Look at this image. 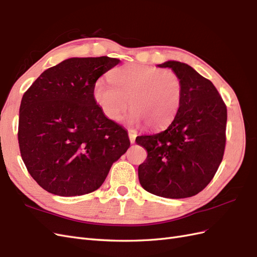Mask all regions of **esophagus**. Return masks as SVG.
Listing matches in <instances>:
<instances>
[{"instance_id": "34e87169", "label": "esophagus", "mask_w": 257, "mask_h": 257, "mask_svg": "<svg viewBox=\"0 0 257 257\" xmlns=\"http://www.w3.org/2000/svg\"><path fill=\"white\" fill-rule=\"evenodd\" d=\"M136 136H137V134L135 133L134 131H130V132H128V137H130V142H131V144H134V143H135Z\"/></svg>"}]
</instances>
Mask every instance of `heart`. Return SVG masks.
<instances>
[{"label":"heart","instance_id":"obj_1","mask_svg":"<svg viewBox=\"0 0 257 257\" xmlns=\"http://www.w3.org/2000/svg\"><path fill=\"white\" fill-rule=\"evenodd\" d=\"M109 80L98 79L93 97L108 119L120 121L131 106L130 121L153 130L173 121L181 104L182 80L173 71L142 64L113 69Z\"/></svg>","mask_w":257,"mask_h":257}]
</instances>
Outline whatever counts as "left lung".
<instances>
[{
	"label": "left lung",
	"mask_w": 257,
	"mask_h": 257,
	"mask_svg": "<svg viewBox=\"0 0 257 257\" xmlns=\"http://www.w3.org/2000/svg\"><path fill=\"white\" fill-rule=\"evenodd\" d=\"M180 77L183 93L173 122L163 132L136 138L147 150L138 166L143 188L166 198L196 195L212 180L226 144L227 109L213 83L190 65L168 61Z\"/></svg>",
	"instance_id": "1"
}]
</instances>
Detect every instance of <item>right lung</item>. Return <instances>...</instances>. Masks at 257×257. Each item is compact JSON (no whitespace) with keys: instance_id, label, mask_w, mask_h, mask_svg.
I'll list each match as a JSON object with an SVG mask.
<instances>
[{"instance_id":"obj_1","label":"right lung","mask_w":257,"mask_h":257,"mask_svg":"<svg viewBox=\"0 0 257 257\" xmlns=\"http://www.w3.org/2000/svg\"><path fill=\"white\" fill-rule=\"evenodd\" d=\"M120 60L71 58L38 77L22 96L18 142L29 174L59 196L83 195L103 184L126 152V131L93 97L100 76Z\"/></svg>"}]
</instances>
